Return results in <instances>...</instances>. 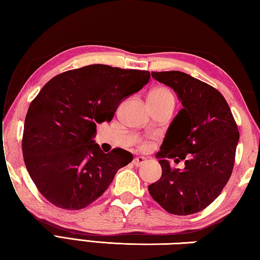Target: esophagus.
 <instances>
[{
	"label": "esophagus",
	"instance_id": "obj_1",
	"mask_svg": "<svg viewBox=\"0 0 260 260\" xmlns=\"http://www.w3.org/2000/svg\"><path fill=\"white\" fill-rule=\"evenodd\" d=\"M147 161H148V159H147L146 157H143V156H140V157H136V158H134V160H133V164H134L136 167H140V166H142V165L146 164Z\"/></svg>",
	"mask_w": 260,
	"mask_h": 260
}]
</instances>
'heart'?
<instances>
[{
	"instance_id": "heart-1",
	"label": "heart",
	"mask_w": 260,
	"mask_h": 260,
	"mask_svg": "<svg viewBox=\"0 0 260 260\" xmlns=\"http://www.w3.org/2000/svg\"><path fill=\"white\" fill-rule=\"evenodd\" d=\"M151 94L161 96V98H170V99H173V96H172V94H171V91L167 90L166 88H157V89L153 90Z\"/></svg>"
}]
</instances>
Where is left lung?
Wrapping results in <instances>:
<instances>
[{
  "label": "left lung",
  "instance_id": "left-lung-1",
  "mask_svg": "<svg viewBox=\"0 0 260 260\" xmlns=\"http://www.w3.org/2000/svg\"><path fill=\"white\" fill-rule=\"evenodd\" d=\"M151 76L172 88L182 109L157 152L161 177L148 187L149 192L167 212L197 213L217 199L230 180L240 133L225 98L212 86L180 71ZM171 157L186 159L185 169H171Z\"/></svg>",
  "mask_w": 260,
  "mask_h": 260
}]
</instances>
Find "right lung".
<instances>
[{"label":"right lung","instance_id":"right-lung-1","mask_svg":"<svg viewBox=\"0 0 260 260\" xmlns=\"http://www.w3.org/2000/svg\"><path fill=\"white\" fill-rule=\"evenodd\" d=\"M149 79V71L94 64L60 73L43 86L26 114L23 155L30 179L51 204L86 208L132 161L124 149L101 150L96 125L111 121L122 101Z\"/></svg>","mask_w":260,"mask_h":260}]
</instances>
